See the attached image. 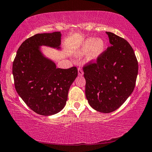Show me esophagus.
I'll use <instances>...</instances> for the list:
<instances>
[{
  "instance_id": "esophagus-1",
  "label": "esophagus",
  "mask_w": 152,
  "mask_h": 152,
  "mask_svg": "<svg viewBox=\"0 0 152 152\" xmlns=\"http://www.w3.org/2000/svg\"><path fill=\"white\" fill-rule=\"evenodd\" d=\"M78 75L79 76H82L83 75V71L81 67H79L78 68Z\"/></svg>"
}]
</instances>
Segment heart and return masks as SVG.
I'll use <instances>...</instances> for the list:
<instances>
[{"instance_id": "b5f03b06", "label": "heart", "mask_w": 152, "mask_h": 152, "mask_svg": "<svg viewBox=\"0 0 152 152\" xmlns=\"http://www.w3.org/2000/svg\"><path fill=\"white\" fill-rule=\"evenodd\" d=\"M106 42L101 38H88L82 42L76 52V56L82 57L87 55L88 61H95L105 50Z\"/></svg>"}]
</instances>
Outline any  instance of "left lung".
<instances>
[{"label": "left lung", "instance_id": "left-lung-1", "mask_svg": "<svg viewBox=\"0 0 152 152\" xmlns=\"http://www.w3.org/2000/svg\"><path fill=\"white\" fill-rule=\"evenodd\" d=\"M110 46L96 63L83 67L86 96L99 113H110L126 100L135 88L138 63L132 47L125 39L106 32Z\"/></svg>", "mask_w": 152, "mask_h": 152}]
</instances>
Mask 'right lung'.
Returning a JSON list of instances; mask_svg holds the SVG:
<instances>
[{"instance_id": "obj_1", "label": "right lung", "mask_w": 152, "mask_h": 152, "mask_svg": "<svg viewBox=\"0 0 152 152\" xmlns=\"http://www.w3.org/2000/svg\"><path fill=\"white\" fill-rule=\"evenodd\" d=\"M61 33L38 34L25 40L13 63L15 87L27 106L37 114L51 116L63 110L71 84L77 77L75 66L56 68L42 53L41 46L61 50Z\"/></svg>"}]
</instances>
